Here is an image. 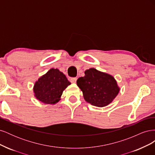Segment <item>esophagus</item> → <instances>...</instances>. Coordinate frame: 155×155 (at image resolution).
I'll use <instances>...</instances> for the list:
<instances>
[{
	"instance_id": "1",
	"label": "esophagus",
	"mask_w": 155,
	"mask_h": 155,
	"mask_svg": "<svg viewBox=\"0 0 155 155\" xmlns=\"http://www.w3.org/2000/svg\"><path fill=\"white\" fill-rule=\"evenodd\" d=\"M77 81V78H72L70 79V82L72 83H76Z\"/></svg>"
}]
</instances>
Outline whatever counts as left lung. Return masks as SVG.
<instances>
[{"label":"left lung","instance_id":"8db88e82","mask_svg":"<svg viewBox=\"0 0 155 155\" xmlns=\"http://www.w3.org/2000/svg\"><path fill=\"white\" fill-rule=\"evenodd\" d=\"M77 85L83 92L85 100L98 107L109 105L120 92L113 76L94 68L85 70V76L77 80Z\"/></svg>","mask_w":155,"mask_h":155}]
</instances>
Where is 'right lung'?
I'll return each mask as SVG.
<instances>
[{"mask_svg":"<svg viewBox=\"0 0 155 155\" xmlns=\"http://www.w3.org/2000/svg\"><path fill=\"white\" fill-rule=\"evenodd\" d=\"M70 84L63 72L58 68H51L35 83L34 96L45 104L54 105L61 100L63 92Z\"/></svg>","mask_w":155,"mask_h":155,"instance_id":"1","label":"right lung"}]
</instances>
